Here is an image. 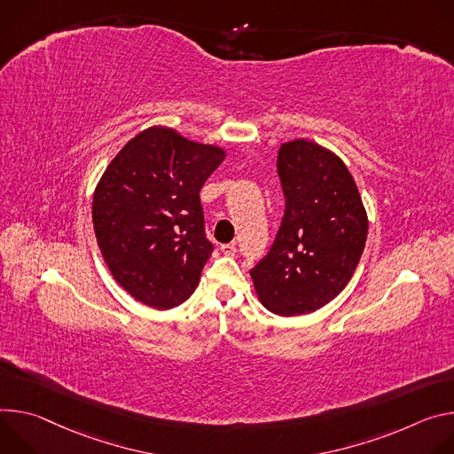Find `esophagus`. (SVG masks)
<instances>
[{"label":"esophagus","mask_w":454,"mask_h":454,"mask_svg":"<svg viewBox=\"0 0 454 454\" xmlns=\"http://www.w3.org/2000/svg\"><path fill=\"white\" fill-rule=\"evenodd\" d=\"M222 253L225 256H234L236 254V243H223L222 245Z\"/></svg>","instance_id":"esophagus-1"}]
</instances>
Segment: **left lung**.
<instances>
[{"instance_id": "left-lung-1", "label": "left lung", "mask_w": 454, "mask_h": 454, "mask_svg": "<svg viewBox=\"0 0 454 454\" xmlns=\"http://www.w3.org/2000/svg\"><path fill=\"white\" fill-rule=\"evenodd\" d=\"M278 175L285 215L269 254L250 278L267 310L303 316L330 303L354 276L368 216L344 162L316 142L281 144Z\"/></svg>"}]
</instances>
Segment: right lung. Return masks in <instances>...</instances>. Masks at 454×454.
<instances>
[{
  "label": "right lung",
  "mask_w": 454,
  "mask_h": 454,
  "mask_svg": "<svg viewBox=\"0 0 454 454\" xmlns=\"http://www.w3.org/2000/svg\"><path fill=\"white\" fill-rule=\"evenodd\" d=\"M223 159L218 145L151 126L100 176L91 206L97 245L115 281L140 303L168 310L194 292L215 248L200 189Z\"/></svg>",
  "instance_id": "1"
}]
</instances>
